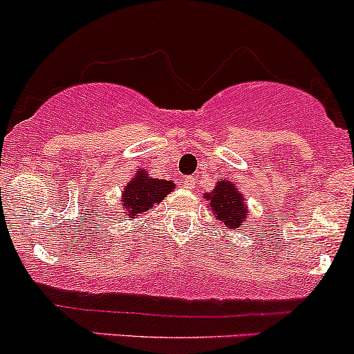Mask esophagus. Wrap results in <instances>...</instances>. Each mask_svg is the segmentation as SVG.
I'll list each match as a JSON object with an SVG mask.
<instances>
[{"mask_svg": "<svg viewBox=\"0 0 354 354\" xmlns=\"http://www.w3.org/2000/svg\"><path fill=\"white\" fill-rule=\"evenodd\" d=\"M183 187L187 188V190H195V178H187V180L183 181Z\"/></svg>", "mask_w": 354, "mask_h": 354, "instance_id": "34e87169", "label": "esophagus"}]
</instances>
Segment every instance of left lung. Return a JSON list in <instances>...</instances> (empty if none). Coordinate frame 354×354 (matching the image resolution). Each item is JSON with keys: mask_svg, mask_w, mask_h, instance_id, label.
<instances>
[{"mask_svg": "<svg viewBox=\"0 0 354 354\" xmlns=\"http://www.w3.org/2000/svg\"><path fill=\"white\" fill-rule=\"evenodd\" d=\"M203 198L209 202L214 216L233 233H238L248 217V203L245 195L234 187L233 181L223 178L209 194H203Z\"/></svg>", "mask_w": 354, "mask_h": 354, "instance_id": "left-lung-1", "label": "left lung"}]
</instances>
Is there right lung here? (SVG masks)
<instances>
[{
	"label": "right lung",
	"mask_w": 354,
	"mask_h": 354,
	"mask_svg": "<svg viewBox=\"0 0 354 354\" xmlns=\"http://www.w3.org/2000/svg\"><path fill=\"white\" fill-rule=\"evenodd\" d=\"M174 183L167 180H157L149 174L144 167L135 171V176L121 190V209L128 217L135 219L138 214L151 210L157 203L162 202L166 195L173 192Z\"/></svg>",
	"instance_id": "1"
}]
</instances>
